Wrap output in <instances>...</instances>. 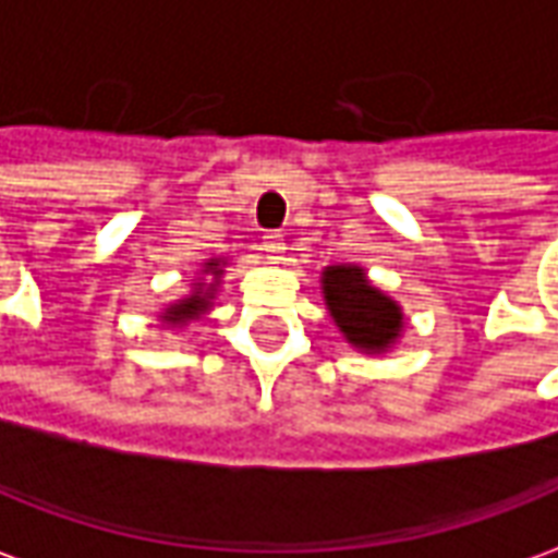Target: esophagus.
I'll return each mask as SVG.
<instances>
[{
  "label": "esophagus",
  "mask_w": 558,
  "mask_h": 558,
  "mask_svg": "<svg viewBox=\"0 0 558 558\" xmlns=\"http://www.w3.org/2000/svg\"><path fill=\"white\" fill-rule=\"evenodd\" d=\"M263 251H266L271 259H280L283 251H287V241H283L280 232H266V235H263Z\"/></svg>",
  "instance_id": "esophagus-1"
}]
</instances>
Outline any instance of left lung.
Here are the masks:
<instances>
[{"instance_id":"left-lung-1","label":"left lung","mask_w":558,"mask_h":558,"mask_svg":"<svg viewBox=\"0 0 558 558\" xmlns=\"http://www.w3.org/2000/svg\"><path fill=\"white\" fill-rule=\"evenodd\" d=\"M326 305L350 344L384 350L399 335L401 314L396 302L368 287L365 271L353 266H332L323 275Z\"/></svg>"}]
</instances>
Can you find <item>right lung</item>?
<instances>
[{
  "label": "right lung",
  "instance_id": "add662e5",
  "mask_svg": "<svg viewBox=\"0 0 558 558\" xmlns=\"http://www.w3.org/2000/svg\"><path fill=\"white\" fill-rule=\"evenodd\" d=\"M208 266H217V263H208ZM214 275H220V271H214ZM205 305H208V299L205 295H193V299H186V302H181V305H174L169 311L171 323H178V319H186V317H196V314H202L205 311Z\"/></svg>",
  "mask_w": 558,
  "mask_h": 558
}]
</instances>
